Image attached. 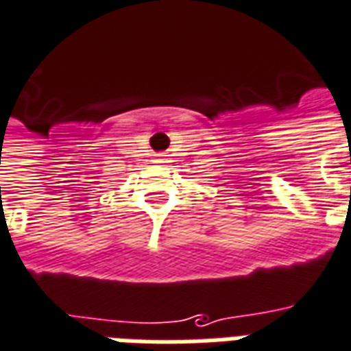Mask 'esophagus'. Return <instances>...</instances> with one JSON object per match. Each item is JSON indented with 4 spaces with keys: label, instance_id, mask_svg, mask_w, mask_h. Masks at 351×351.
Segmentation results:
<instances>
[{
    "label": "esophagus",
    "instance_id": "1",
    "mask_svg": "<svg viewBox=\"0 0 351 351\" xmlns=\"http://www.w3.org/2000/svg\"><path fill=\"white\" fill-rule=\"evenodd\" d=\"M158 156H160V158H158V162H166V156L168 155H164L162 153V155H158Z\"/></svg>",
    "mask_w": 351,
    "mask_h": 351
}]
</instances>
